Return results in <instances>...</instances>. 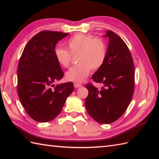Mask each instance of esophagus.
<instances>
[{"label": "esophagus", "mask_w": 159, "mask_h": 159, "mask_svg": "<svg viewBox=\"0 0 159 159\" xmlns=\"http://www.w3.org/2000/svg\"><path fill=\"white\" fill-rule=\"evenodd\" d=\"M74 87H75V88H79V87H83V85H81V84H80V83H75L74 84Z\"/></svg>", "instance_id": "1"}]
</instances>
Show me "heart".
<instances>
[{
	"label": "heart",
	"instance_id": "b5f03b06",
	"mask_svg": "<svg viewBox=\"0 0 159 159\" xmlns=\"http://www.w3.org/2000/svg\"><path fill=\"white\" fill-rule=\"evenodd\" d=\"M67 50L57 47L54 55L59 65L67 68L72 63V56L77 55L79 65L70 68L66 74L70 81L83 82L89 76L90 70H97L105 61L107 48L102 38L92 35L78 33L66 42Z\"/></svg>",
	"mask_w": 159,
	"mask_h": 159
}]
</instances>
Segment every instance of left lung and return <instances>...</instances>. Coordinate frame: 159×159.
<instances>
[{
    "instance_id": "1",
    "label": "left lung",
    "mask_w": 159,
    "mask_h": 159,
    "mask_svg": "<svg viewBox=\"0 0 159 159\" xmlns=\"http://www.w3.org/2000/svg\"><path fill=\"white\" fill-rule=\"evenodd\" d=\"M104 37L109 39L105 61L92 76L94 82L103 86L98 89L92 83L87 84L89 94L85 107L94 120L107 124L119 119L129 105L134 93V67L124 40L109 30Z\"/></svg>"
}]
</instances>
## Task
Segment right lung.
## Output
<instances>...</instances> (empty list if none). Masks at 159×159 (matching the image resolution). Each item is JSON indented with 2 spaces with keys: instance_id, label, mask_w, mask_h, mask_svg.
Listing matches in <instances>:
<instances>
[{
  "instance_id": "obj_1",
  "label": "right lung",
  "mask_w": 159,
  "mask_h": 159,
  "mask_svg": "<svg viewBox=\"0 0 159 159\" xmlns=\"http://www.w3.org/2000/svg\"><path fill=\"white\" fill-rule=\"evenodd\" d=\"M69 33L43 31L29 40L18 66V94L23 107L33 120L48 122L58 116L67 98L73 92L71 82L58 84L63 76L54 50ZM53 88H52V87Z\"/></svg>"
}]
</instances>
